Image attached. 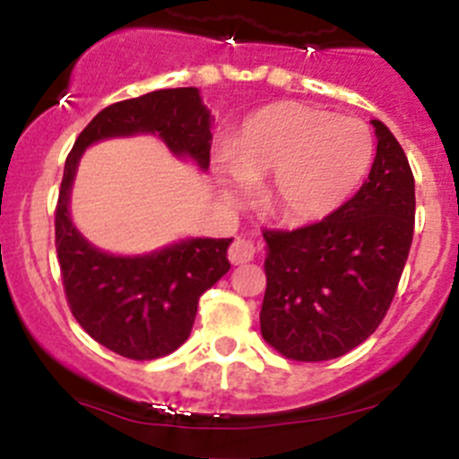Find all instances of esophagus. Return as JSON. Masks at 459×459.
Returning a JSON list of instances; mask_svg holds the SVG:
<instances>
[{
  "mask_svg": "<svg viewBox=\"0 0 459 459\" xmlns=\"http://www.w3.org/2000/svg\"><path fill=\"white\" fill-rule=\"evenodd\" d=\"M253 257H255V247H253V242H248V239H235V242L230 244L229 260L233 262V264H247Z\"/></svg>",
  "mask_w": 459,
  "mask_h": 459,
  "instance_id": "esophagus-1",
  "label": "esophagus"
}]
</instances>
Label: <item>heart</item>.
<instances>
[{
  "label": "heart",
  "instance_id": "1",
  "mask_svg": "<svg viewBox=\"0 0 459 459\" xmlns=\"http://www.w3.org/2000/svg\"><path fill=\"white\" fill-rule=\"evenodd\" d=\"M372 134L357 118H333L302 102H275L248 118L221 172L229 184L273 175L266 206L291 224L336 211L372 161Z\"/></svg>",
  "mask_w": 459,
  "mask_h": 459
}]
</instances>
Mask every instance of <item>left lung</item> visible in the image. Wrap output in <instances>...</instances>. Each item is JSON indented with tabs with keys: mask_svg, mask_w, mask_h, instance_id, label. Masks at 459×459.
<instances>
[{
	"mask_svg": "<svg viewBox=\"0 0 459 459\" xmlns=\"http://www.w3.org/2000/svg\"><path fill=\"white\" fill-rule=\"evenodd\" d=\"M366 184L327 217L264 229L262 338L284 359L329 361L361 345L385 318L415 230V177L381 121Z\"/></svg>",
	"mask_w": 459,
	"mask_h": 459,
	"instance_id": "8db88e82",
	"label": "left lung"
}]
</instances>
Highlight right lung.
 <instances>
[{
  "mask_svg": "<svg viewBox=\"0 0 459 459\" xmlns=\"http://www.w3.org/2000/svg\"><path fill=\"white\" fill-rule=\"evenodd\" d=\"M152 132L175 154L211 163V114L195 87L159 89L105 107L80 132L62 175L56 206V251L66 302L80 327L111 352L152 361L190 336L197 302L230 262L233 239H186L143 257H117L93 248L69 220V193L84 148L109 136Z\"/></svg>",
  "mask_w": 459,
  "mask_h": 459,
  "instance_id": "right-lung-1",
  "label": "right lung"
}]
</instances>
